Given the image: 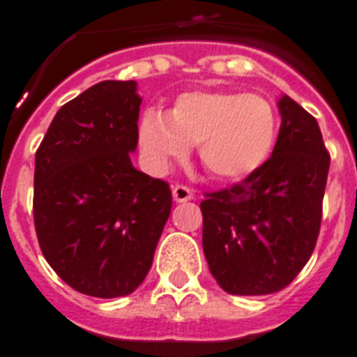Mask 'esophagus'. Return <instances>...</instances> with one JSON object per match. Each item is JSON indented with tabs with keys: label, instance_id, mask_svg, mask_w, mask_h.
Wrapping results in <instances>:
<instances>
[{
	"label": "esophagus",
	"instance_id": "obj_1",
	"mask_svg": "<svg viewBox=\"0 0 357 357\" xmlns=\"http://www.w3.org/2000/svg\"><path fill=\"white\" fill-rule=\"evenodd\" d=\"M172 196H174V200L178 202V204H183V202H189L195 198L192 190H190L189 187H185V185H176V187L172 189Z\"/></svg>",
	"mask_w": 357,
	"mask_h": 357
}]
</instances>
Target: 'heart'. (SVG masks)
Instances as JSON below:
<instances>
[{
	"mask_svg": "<svg viewBox=\"0 0 357 357\" xmlns=\"http://www.w3.org/2000/svg\"><path fill=\"white\" fill-rule=\"evenodd\" d=\"M278 137L276 109L259 94L189 91L170 111L148 107L139 119V144L151 170L198 146L202 165L217 179L237 181L259 170Z\"/></svg>",
	"mask_w": 357,
	"mask_h": 357,
	"instance_id": "heart-1",
	"label": "heart"
}]
</instances>
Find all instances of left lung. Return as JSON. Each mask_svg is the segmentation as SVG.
I'll use <instances>...</instances> for the list:
<instances>
[{
  "mask_svg": "<svg viewBox=\"0 0 357 357\" xmlns=\"http://www.w3.org/2000/svg\"><path fill=\"white\" fill-rule=\"evenodd\" d=\"M272 157L231 189L200 204L209 271L229 294L259 296L293 282L319 237L330 155L321 128L283 94Z\"/></svg>",
  "mask_w": 357,
  "mask_h": 357,
  "instance_id": "1",
  "label": "left lung"
}]
</instances>
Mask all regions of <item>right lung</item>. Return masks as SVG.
I'll return each instance as SVG.
<instances>
[{
	"label": "right lung",
	"mask_w": 357,
	"mask_h": 357,
	"mask_svg": "<svg viewBox=\"0 0 357 357\" xmlns=\"http://www.w3.org/2000/svg\"><path fill=\"white\" fill-rule=\"evenodd\" d=\"M137 81H102L64 103L35 155L33 215L46 261L70 287L128 296L144 282L172 192L131 162Z\"/></svg>",
	"instance_id": "obj_1"
}]
</instances>
